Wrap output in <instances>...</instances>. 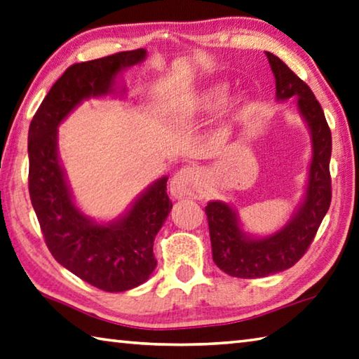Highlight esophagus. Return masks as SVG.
<instances>
[{
  "label": "esophagus",
  "instance_id": "1",
  "mask_svg": "<svg viewBox=\"0 0 359 359\" xmlns=\"http://www.w3.org/2000/svg\"><path fill=\"white\" fill-rule=\"evenodd\" d=\"M204 190V175L194 166L182 168L180 171L175 172L171 185H169V191H171V196L174 199L196 198L201 196Z\"/></svg>",
  "mask_w": 359,
  "mask_h": 359
}]
</instances>
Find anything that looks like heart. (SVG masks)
<instances>
[{
    "instance_id": "heart-1",
    "label": "heart",
    "mask_w": 359,
    "mask_h": 359,
    "mask_svg": "<svg viewBox=\"0 0 359 359\" xmlns=\"http://www.w3.org/2000/svg\"><path fill=\"white\" fill-rule=\"evenodd\" d=\"M227 99H229V86L226 83L212 84L196 97L193 109L199 113H213L223 107Z\"/></svg>"
}]
</instances>
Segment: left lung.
Wrapping results in <instances>:
<instances>
[{"label":"left lung","mask_w":359,"mask_h":359,"mask_svg":"<svg viewBox=\"0 0 359 359\" xmlns=\"http://www.w3.org/2000/svg\"><path fill=\"white\" fill-rule=\"evenodd\" d=\"M265 55L275 75L276 100H297L298 113L311 135L312 158L303 201L289 223L271 236L246 233L236 208L227 202L210 201L207 204L213 262L227 275L245 279L265 278L295 265L308 251L331 204V132L323 109L308 84L278 56L269 51Z\"/></svg>","instance_id":"8db88e82"}]
</instances>
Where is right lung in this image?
<instances>
[{
	"label": "right lung",
	"mask_w": 359,
	"mask_h": 359,
	"mask_svg": "<svg viewBox=\"0 0 359 359\" xmlns=\"http://www.w3.org/2000/svg\"><path fill=\"white\" fill-rule=\"evenodd\" d=\"M146 56L138 48L70 66L51 86L28 132L29 196L45 243L64 269L105 292L138 287L157 266L154 240L172 208L168 177L149 185L119 218L97 223L72 196L57 154V127L84 100L126 93L116 90L117 78Z\"/></svg>",
	"instance_id": "add662e5"
}]
</instances>
